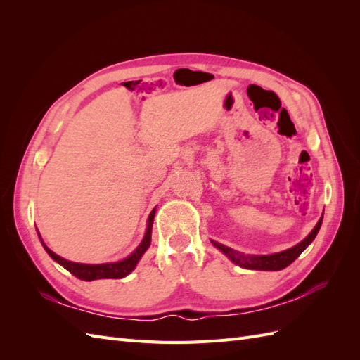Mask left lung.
<instances>
[{"instance_id":"left-lung-1","label":"left lung","mask_w":360,"mask_h":360,"mask_svg":"<svg viewBox=\"0 0 360 360\" xmlns=\"http://www.w3.org/2000/svg\"><path fill=\"white\" fill-rule=\"evenodd\" d=\"M323 222V214L320 217V221L317 222V225L314 226V230L303 238L300 243H297L296 246H292L287 250H282V252L278 254H270V255H245L238 250H234L228 246H224L221 243H217L214 240H212V243L222 250V252L230 258L234 264L240 266L243 269H250V270H282L285 269L287 266H290L294 259H296L304 249H307L311 242L317 236V233L320 231V226Z\"/></svg>"}]
</instances>
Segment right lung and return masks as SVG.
Wrapping results in <instances>:
<instances>
[{"mask_svg": "<svg viewBox=\"0 0 360 360\" xmlns=\"http://www.w3.org/2000/svg\"><path fill=\"white\" fill-rule=\"evenodd\" d=\"M155 213L156 209L151 210L150 216H148V225H147V231L146 236L143 238L141 245L130 254L127 258L117 261V263H106V264H81V263H73V261L64 259L60 255H57L52 250L41 242L43 248L46 249V252L51 255L52 259H56L58 264H61L64 269H68L73 276H76L81 281H94V279H120L127 276L130 271H132L138 261L141 259V257L144 255L146 250L148 249L150 243H151V228H153V219H155ZM40 237V234H39ZM41 240V237H40Z\"/></svg>", "mask_w": 360, "mask_h": 360, "instance_id": "right-lung-1", "label": "right lung"}]
</instances>
